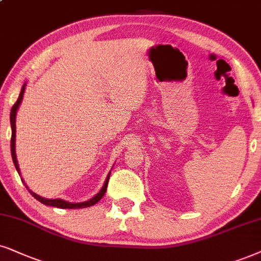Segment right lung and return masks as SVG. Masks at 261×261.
I'll return each mask as SVG.
<instances>
[{
	"label": "right lung",
	"instance_id": "right-lung-1",
	"mask_svg": "<svg viewBox=\"0 0 261 261\" xmlns=\"http://www.w3.org/2000/svg\"><path fill=\"white\" fill-rule=\"evenodd\" d=\"M25 87H26V83H24L21 88V91H20V95H19L18 100L14 103V106L12 107V111H11V126H12V140H11V151H12V158H13V163L15 165V169L18 171V173L20 174V169H19V165H18V160H16V154H15V118H16V111L19 110V106H20L21 101H22V97H24V92H25ZM110 176H111V171L110 173H108V176L106 178V180H105V184L103 187L101 188V190L98 191V193L95 195L94 197H91L90 200L88 201H84V202H77V203H73V202H68V201H65V200H61V199H45V197H42L37 195V194L34 193L32 190H30L28 186H26L24 179L21 178L22 183L25 184V187L28 188V190L30 191V194H31L32 196L35 197L36 200H38L39 202H42L43 204H47V206H53V207H58V208H71V210H77V208H85V207H90L92 204L97 203L98 201H100L102 197H103L105 193H106L107 190V186H108V180H110Z\"/></svg>",
	"mask_w": 261,
	"mask_h": 261
}]
</instances>
